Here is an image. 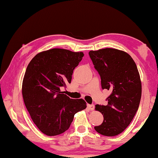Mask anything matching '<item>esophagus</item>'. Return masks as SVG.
Instances as JSON below:
<instances>
[{
	"label": "esophagus",
	"mask_w": 158,
	"mask_h": 158,
	"mask_svg": "<svg viewBox=\"0 0 158 158\" xmlns=\"http://www.w3.org/2000/svg\"><path fill=\"white\" fill-rule=\"evenodd\" d=\"M87 107L89 108V110L93 111V110H94V109H95V105H88Z\"/></svg>",
	"instance_id": "obj_1"
}]
</instances>
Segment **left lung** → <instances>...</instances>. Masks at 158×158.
<instances>
[{
    "label": "left lung",
    "instance_id": "8db88e82",
    "mask_svg": "<svg viewBox=\"0 0 158 158\" xmlns=\"http://www.w3.org/2000/svg\"><path fill=\"white\" fill-rule=\"evenodd\" d=\"M89 54L101 78L102 89L110 90L107 105H95L104 121L94 128L98 133L114 137L123 132L138 110L141 82L137 67L127 53L112 48L90 51Z\"/></svg>",
    "mask_w": 158,
    "mask_h": 158
}]
</instances>
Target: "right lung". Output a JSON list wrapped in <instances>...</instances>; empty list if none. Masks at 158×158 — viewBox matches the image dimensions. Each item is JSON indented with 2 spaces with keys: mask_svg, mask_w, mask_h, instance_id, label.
Listing matches in <instances>:
<instances>
[{
  "mask_svg": "<svg viewBox=\"0 0 158 158\" xmlns=\"http://www.w3.org/2000/svg\"><path fill=\"white\" fill-rule=\"evenodd\" d=\"M83 52L52 49L37 53L26 68L22 83L26 107L38 129L56 136L69 129L74 114L86 108L83 99H70L60 88L71 83Z\"/></svg>",
  "mask_w": 158,
  "mask_h": 158,
  "instance_id": "1",
  "label": "right lung"
}]
</instances>
